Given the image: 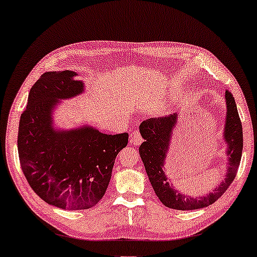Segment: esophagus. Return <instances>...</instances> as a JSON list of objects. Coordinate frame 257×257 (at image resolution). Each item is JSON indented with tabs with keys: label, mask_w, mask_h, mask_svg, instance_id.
I'll return each mask as SVG.
<instances>
[{
	"label": "esophagus",
	"mask_w": 257,
	"mask_h": 257,
	"mask_svg": "<svg viewBox=\"0 0 257 257\" xmlns=\"http://www.w3.org/2000/svg\"><path fill=\"white\" fill-rule=\"evenodd\" d=\"M142 141H144V139L141 138L140 133H139L138 131L132 132L131 138H130V144H131L132 146H139L142 144Z\"/></svg>",
	"instance_id": "1"
}]
</instances>
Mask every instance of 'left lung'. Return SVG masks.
<instances>
[{
	"instance_id": "8db88e82",
	"label": "left lung",
	"mask_w": 257,
	"mask_h": 257,
	"mask_svg": "<svg viewBox=\"0 0 257 257\" xmlns=\"http://www.w3.org/2000/svg\"><path fill=\"white\" fill-rule=\"evenodd\" d=\"M226 115L223 130V140L226 145L228 168L225 179L214 188L212 192L201 197H190L176 190L173 183L165 175V162L170 150L171 139L178 124V113L165 117L149 118L140 125L141 137L145 142L139 148L147 175L159 200L168 208L179 211H192L212 205L228 190L238 167L240 165L242 154V126L237 110L234 98L229 91L224 94Z\"/></svg>"
}]
</instances>
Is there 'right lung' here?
I'll return each instance as SVG.
<instances>
[{"label": "right lung", "instance_id": "1", "mask_svg": "<svg viewBox=\"0 0 257 257\" xmlns=\"http://www.w3.org/2000/svg\"><path fill=\"white\" fill-rule=\"evenodd\" d=\"M71 70L48 71L34 84L22 113L18 154L29 186L41 199L62 209H87L106 192L117 154L128 134H104L89 125L61 130L53 111L61 100L84 92Z\"/></svg>", "mask_w": 257, "mask_h": 257}]
</instances>
